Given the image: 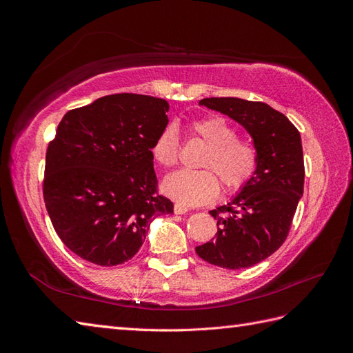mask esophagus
I'll list each match as a JSON object with an SVG mask.
<instances>
[{"mask_svg":"<svg viewBox=\"0 0 353 353\" xmlns=\"http://www.w3.org/2000/svg\"><path fill=\"white\" fill-rule=\"evenodd\" d=\"M174 212L176 213V215H184V213L188 212V208H185L183 205H179V203H176L175 208H174Z\"/></svg>","mask_w":353,"mask_h":353,"instance_id":"obj_1","label":"esophagus"}]
</instances>
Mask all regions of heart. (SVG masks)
<instances>
[{"label": "heart", "mask_w": 353, "mask_h": 353, "mask_svg": "<svg viewBox=\"0 0 353 353\" xmlns=\"http://www.w3.org/2000/svg\"><path fill=\"white\" fill-rule=\"evenodd\" d=\"M190 131L209 147L200 160L201 170H176L163 181V193L185 206L206 205L219 196L221 183L228 191L248 185L258 170V152L239 140L237 131L222 116H208L190 123ZM179 135L176 128L168 125L152 145V157L162 168L178 162Z\"/></svg>", "instance_id": "heart-1"}]
</instances>
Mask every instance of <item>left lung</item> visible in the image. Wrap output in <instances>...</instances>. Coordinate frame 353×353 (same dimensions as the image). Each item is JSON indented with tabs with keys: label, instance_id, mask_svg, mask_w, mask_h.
Wrapping results in <instances>:
<instances>
[{
	"label": "left lung",
	"instance_id": "1",
	"mask_svg": "<svg viewBox=\"0 0 353 353\" xmlns=\"http://www.w3.org/2000/svg\"><path fill=\"white\" fill-rule=\"evenodd\" d=\"M239 122L253 138L258 170L228 205L210 210L216 237L196 248L203 261L227 270L249 268L281 248L303 196L301 134L279 110L261 101L210 97L199 101Z\"/></svg>",
	"mask_w": 353,
	"mask_h": 353
}]
</instances>
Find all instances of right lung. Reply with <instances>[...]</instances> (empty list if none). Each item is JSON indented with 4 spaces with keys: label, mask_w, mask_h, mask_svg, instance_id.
<instances>
[{
    "label": "right lung",
    "mask_w": 353,
    "mask_h": 353,
    "mask_svg": "<svg viewBox=\"0 0 353 353\" xmlns=\"http://www.w3.org/2000/svg\"><path fill=\"white\" fill-rule=\"evenodd\" d=\"M169 104L141 94H112L60 121L46 156L44 201L52 227L82 259L130 261L153 218L174 213L157 194L152 145Z\"/></svg>",
    "instance_id": "1"
}]
</instances>
